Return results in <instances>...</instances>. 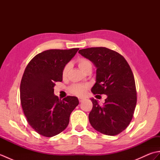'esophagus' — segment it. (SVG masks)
<instances>
[{
    "label": "esophagus",
    "instance_id": "34e87169",
    "mask_svg": "<svg viewBox=\"0 0 160 160\" xmlns=\"http://www.w3.org/2000/svg\"><path fill=\"white\" fill-rule=\"evenodd\" d=\"M78 100H79V102H82L84 100L83 98H79V99H78Z\"/></svg>",
    "mask_w": 160,
    "mask_h": 160
}]
</instances>
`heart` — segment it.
<instances>
[{
    "label": "heart",
    "mask_w": 160,
    "mask_h": 160,
    "mask_svg": "<svg viewBox=\"0 0 160 160\" xmlns=\"http://www.w3.org/2000/svg\"><path fill=\"white\" fill-rule=\"evenodd\" d=\"M78 67H80V69L84 71L86 67L89 64H91V62L87 59L85 58H80L78 60ZM69 64H67L65 66L63 67L62 71V78H65L68 76V73H69ZM88 90V86L86 84H72L69 88V91L71 93H72L75 96H83L85 95L87 92Z\"/></svg>",
    "instance_id": "obj_1"
}]
</instances>
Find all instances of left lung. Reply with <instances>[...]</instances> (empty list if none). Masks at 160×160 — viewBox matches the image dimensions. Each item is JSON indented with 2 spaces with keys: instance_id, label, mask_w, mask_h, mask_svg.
Masks as SVG:
<instances>
[{
  "instance_id": "8db88e82",
  "label": "left lung",
  "mask_w": 160,
  "mask_h": 160,
  "mask_svg": "<svg viewBox=\"0 0 160 160\" xmlns=\"http://www.w3.org/2000/svg\"><path fill=\"white\" fill-rule=\"evenodd\" d=\"M78 53L97 67L92 93L107 96L103 106L91 99L93 108L89 115L90 124L105 135L120 133L130 124L137 103L135 78L130 66L121 54L106 47H91Z\"/></svg>"
}]
</instances>
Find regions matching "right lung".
Segmentation results:
<instances>
[{
  "label": "right lung",
  "instance_id": "right-lung-1",
  "mask_svg": "<svg viewBox=\"0 0 160 160\" xmlns=\"http://www.w3.org/2000/svg\"><path fill=\"white\" fill-rule=\"evenodd\" d=\"M78 48L49 49L37 54L27 65L20 82V103L27 121L38 134L53 137L69 124L71 112L79 101L75 96L62 100L54 95L56 82Z\"/></svg>",
  "mask_w": 160,
  "mask_h": 160
}]
</instances>
